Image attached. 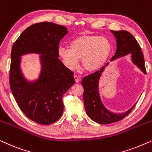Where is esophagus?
Wrapping results in <instances>:
<instances>
[{
	"label": "esophagus",
	"instance_id": "esophagus-1",
	"mask_svg": "<svg viewBox=\"0 0 152 152\" xmlns=\"http://www.w3.org/2000/svg\"><path fill=\"white\" fill-rule=\"evenodd\" d=\"M74 79H75V82L78 83L80 82V78H79V77L77 75H74Z\"/></svg>",
	"mask_w": 152,
	"mask_h": 152
}]
</instances>
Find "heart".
I'll list each match as a JSON object with an SVG mask.
<instances>
[{
    "label": "heart",
    "mask_w": 152,
    "mask_h": 152,
    "mask_svg": "<svg viewBox=\"0 0 152 152\" xmlns=\"http://www.w3.org/2000/svg\"><path fill=\"white\" fill-rule=\"evenodd\" d=\"M70 48L60 46L57 54L62 63L69 70L77 67L81 59L86 72H94L104 67L112 53V43L106 37L96 34H83L72 39Z\"/></svg>",
    "instance_id": "b5f03b06"
}]
</instances>
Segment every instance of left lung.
I'll return each instance as SVG.
<instances>
[{
    "mask_svg": "<svg viewBox=\"0 0 152 152\" xmlns=\"http://www.w3.org/2000/svg\"><path fill=\"white\" fill-rule=\"evenodd\" d=\"M116 39V50L115 55L111 58V61H115L120 57L130 55L132 63L136 65L144 74H146L144 57L141 48L133 37V35L126 30L113 31L111 30ZM110 62L98 71L84 77L82 81L84 87V103L86 113L89 118L98 124H108L120 121L125 118L136 106V104L128 111L122 113H115L108 110L103 104L99 92V82L105 70Z\"/></svg>",
    "mask_w": 152,
    "mask_h": 152,
    "instance_id": "1",
    "label": "left lung"
}]
</instances>
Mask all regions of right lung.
<instances>
[{"label": "right lung", "mask_w": 152, "mask_h": 152, "mask_svg": "<svg viewBox=\"0 0 152 152\" xmlns=\"http://www.w3.org/2000/svg\"><path fill=\"white\" fill-rule=\"evenodd\" d=\"M67 28L50 22L28 27L13 44L10 72V88L25 115L37 123L53 124L64 111L62 97L75 84L71 70L58 59L57 50ZM40 54L41 71L38 78L30 81L21 70V57Z\"/></svg>", "instance_id": "1"}]
</instances>
